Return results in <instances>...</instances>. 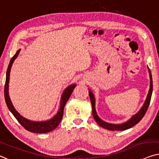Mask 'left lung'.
Returning <instances> with one entry per match:
<instances>
[{"label":"left lung","instance_id":"8db88e82","mask_svg":"<svg viewBox=\"0 0 159 159\" xmlns=\"http://www.w3.org/2000/svg\"><path fill=\"white\" fill-rule=\"evenodd\" d=\"M149 73H150V78H151V87H150V90L148 92V94L147 96V99L145 102V104L143 106V107L140 109L138 113H137L136 115H134L132 118L128 121H126V123H124L122 124H108V123H106L105 121H103L102 120H101L100 118L98 117V116L97 115L96 111H95V99H94V97L93 95L92 92L89 91V97H90V100H91V103H92V114H93V117H94V120H96V122L99 124V126H102V127L108 130H111V131H124L126 129H128L132 126H134V125H136L137 123H139L140 121L142 118L144 117L145 114L146 112L148 111V108L150 102H151V95H152V92H153V80H152V75H151V72L149 70Z\"/></svg>","mask_w":159,"mask_h":159}]
</instances>
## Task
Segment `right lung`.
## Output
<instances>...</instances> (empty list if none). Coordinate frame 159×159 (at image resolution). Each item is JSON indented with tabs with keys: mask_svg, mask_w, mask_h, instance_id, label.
<instances>
[{
	"mask_svg": "<svg viewBox=\"0 0 159 159\" xmlns=\"http://www.w3.org/2000/svg\"><path fill=\"white\" fill-rule=\"evenodd\" d=\"M20 50L19 49L15 54L14 55L13 57L10 61L9 65H8L7 72H6V83H5V87H4V97H5L6 103L7 105L9 111L11 112L16 119L18 120V122L24 127L25 129L29 131V132H34V133H46L49 132L51 131L54 130L55 128L57 126L63 117V112H64V107L66 102L68 100V99L70 97V95L73 92V91L75 87V85H71L67 87L66 89L63 92L62 98H61L60 102V107L59 110L57 114L54 116L52 119L46 120V121H42V122H35V121H31L22 117L20 114L17 113L13 105H12L11 102L10 100L9 96H8V83H9V75H10V71L11 68L12 64H13L14 61L18 56L19 53H20Z\"/></svg>",
	"mask_w": 159,
	"mask_h": 159,
	"instance_id": "1",
	"label": "right lung"
}]
</instances>
